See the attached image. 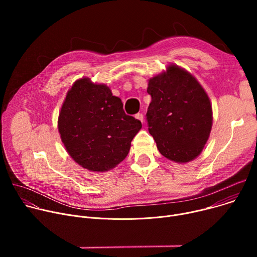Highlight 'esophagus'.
Returning a JSON list of instances; mask_svg holds the SVG:
<instances>
[{"mask_svg": "<svg viewBox=\"0 0 257 257\" xmlns=\"http://www.w3.org/2000/svg\"><path fill=\"white\" fill-rule=\"evenodd\" d=\"M135 118H136V119H138L140 122H142V123H143V115H142L141 113L136 114V115H135Z\"/></svg>", "mask_w": 257, "mask_h": 257, "instance_id": "1", "label": "esophagus"}]
</instances>
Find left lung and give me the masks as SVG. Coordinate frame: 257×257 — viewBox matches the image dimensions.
I'll list each match as a JSON object with an SVG mask.
<instances>
[{"instance_id":"1","label":"left lung","mask_w":257,"mask_h":257,"mask_svg":"<svg viewBox=\"0 0 257 257\" xmlns=\"http://www.w3.org/2000/svg\"><path fill=\"white\" fill-rule=\"evenodd\" d=\"M152 96L146 120L159 152L177 163L194 160L202 152L212 124L209 98L198 81L178 66L149 81Z\"/></svg>"}]
</instances>
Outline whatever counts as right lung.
Segmentation results:
<instances>
[{"label":"right lung","instance_id":"add662e5","mask_svg":"<svg viewBox=\"0 0 257 257\" xmlns=\"http://www.w3.org/2000/svg\"><path fill=\"white\" fill-rule=\"evenodd\" d=\"M141 122L125 114L122 100L103 84L77 80L68 91L58 127L65 148L78 165L105 172L128 155Z\"/></svg>","mask_w":257,"mask_h":257}]
</instances>
